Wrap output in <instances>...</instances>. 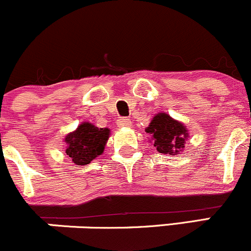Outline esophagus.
<instances>
[{"instance_id": "34e87169", "label": "esophagus", "mask_w": 251, "mask_h": 251, "mask_svg": "<svg viewBox=\"0 0 251 251\" xmlns=\"http://www.w3.org/2000/svg\"><path fill=\"white\" fill-rule=\"evenodd\" d=\"M117 125L120 126H131V121L128 120V118H126V117H121V118H118Z\"/></svg>"}]
</instances>
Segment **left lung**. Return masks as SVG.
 Returning a JSON list of instances; mask_svg holds the SVG:
<instances>
[{
  "label": "left lung",
  "instance_id": "8db88e82",
  "mask_svg": "<svg viewBox=\"0 0 251 251\" xmlns=\"http://www.w3.org/2000/svg\"><path fill=\"white\" fill-rule=\"evenodd\" d=\"M146 133L152 135L153 146L160 153L175 155L184 148L185 139L188 138L184 125L177 122L166 113H158L151 121L150 126L145 129Z\"/></svg>",
  "mask_w": 251,
  "mask_h": 251
}]
</instances>
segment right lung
<instances>
[{"label":"right lung","mask_w":251,"mask_h":251,"mask_svg":"<svg viewBox=\"0 0 251 251\" xmlns=\"http://www.w3.org/2000/svg\"><path fill=\"white\" fill-rule=\"evenodd\" d=\"M110 129L98 128L91 123H81L66 138V152L75 165H89L103 152Z\"/></svg>","instance_id":"add662e5"}]
</instances>
